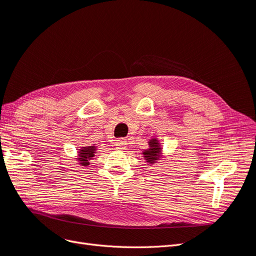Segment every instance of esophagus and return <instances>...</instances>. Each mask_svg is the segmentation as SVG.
Segmentation results:
<instances>
[{
	"instance_id": "1",
	"label": "esophagus",
	"mask_w": 256,
	"mask_h": 256,
	"mask_svg": "<svg viewBox=\"0 0 256 256\" xmlns=\"http://www.w3.org/2000/svg\"><path fill=\"white\" fill-rule=\"evenodd\" d=\"M127 140H126V138H118V140H116V148L118 149H120V150H124V149L127 147Z\"/></svg>"
}]
</instances>
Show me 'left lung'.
<instances>
[{
  "mask_svg": "<svg viewBox=\"0 0 256 256\" xmlns=\"http://www.w3.org/2000/svg\"><path fill=\"white\" fill-rule=\"evenodd\" d=\"M148 144H149V148L143 152V156L145 158L146 162H148L149 164H154L162 156V154H161L162 148L160 143H158V140L154 138L149 140Z\"/></svg>",
  "mask_w": 256,
  "mask_h": 256,
  "instance_id": "left-lung-1",
  "label": "left lung"
}]
</instances>
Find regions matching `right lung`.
Instances as JSON below:
<instances>
[{
    "instance_id": "add662e5",
    "label": "right lung",
    "mask_w": 256,
    "mask_h": 256,
    "mask_svg": "<svg viewBox=\"0 0 256 256\" xmlns=\"http://www.w3.org/2000/svg\"><path fill=\"white\" fill-rule=\"evenodd\" d=\"M96 154V147L95 146H86V147H82L80 149H78V158L77 161L78 164H80L82 166H89L90 165V160L93 158L94 154Z\"/></svg>"
}]
</instances>
